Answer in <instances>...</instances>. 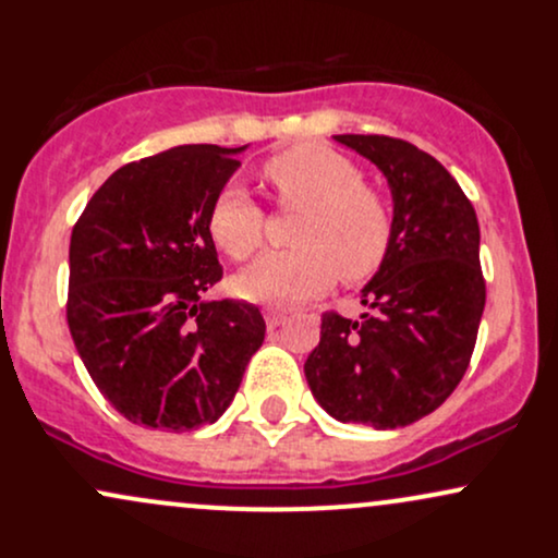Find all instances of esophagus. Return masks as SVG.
Wrapping results in <instances>:
<instances>
[{
	"mask_svg": "<svg viewBox=\"0 0 558 558\" xmlns=\"http://www.w3.org/2000/svg\"><path fill=\"white\" fill-rule=\"evenodd\" d=\"M265 323H267V328L275 330V328H280V325L286 323V315H283V312H278V310H267L265 312Z\"/></svg>",
	"mask_w": 558,
	"mask_h": 558,
	"instance_id": "34e87169",
	"label": "esophagus"
}]
</instances>
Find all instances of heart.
Here are the masks:
<instances>
[{
	"instance_id": "heart-1",
	"label": "heart",
	"mask_w": 558,
	"mask_h": 558,
	"mask_svg": "<svg viewBox=\"0 0 558 558\" xmlns=\"http://www.w3.org/2000/svg\"><path fill=\"white\" fill-rule=\"evenodd\" d=\"M280 202L304 207L293 241L296 248L267 252L233 278L235 293L270 306L315 299L336 283L338 272L360 283L377 272L393 235L390 213L375 191L364 189L351 159L323 144H299L265 165ZM209 235L230 259H246L265 235V215L252 194L228 183L209 207Z\"/></svg>"
}]
</instances>
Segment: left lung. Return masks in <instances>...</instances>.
<instances>
[{
	"label": "left lung",
	"instance_id": "1",
	"mask_svg": "<svg viewBox=\"0 0 558 558\" xmlns=\"http://www.w3.org/2000/svg\"><path fill=\"white\" fill-rule=\"evenodd\" d=\"M332 138L383 172L393 235L362 288L373 312L325 315L304 375L330 417L393 430L435 412L466 373L485 310L477 215L451 172L409 141Z\"/></svg>",
	"mask_w": 558,
	"mask_h": 558
}]
</instances>
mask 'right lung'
Instances as JSON below:
<instances>
[{"label": "right lung", "instance_id": "obj_1", "mask_svg": "<svg viewBox=\"0 0 558 558\" xmlns=\"http://www.w3.org/2000/svg\"><path fill=\"white\" fill-rule=\"evenodd\" d=\"M246 146H175L114 170L70 235V336L133 425H213L265 341L257 306L207 299L222 278L209 207Z\"/></svg>", "mask_w": 558, "mask_h": 558}]
</instances>
